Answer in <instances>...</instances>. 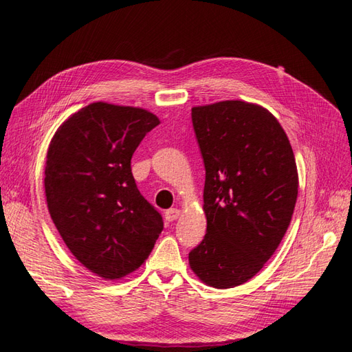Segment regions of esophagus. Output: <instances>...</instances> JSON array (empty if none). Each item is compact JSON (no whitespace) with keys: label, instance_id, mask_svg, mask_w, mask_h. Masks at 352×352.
I'll use <instances>...</instances> for the list:
<instances>
[{"label":"esophagus","instance_id":"esophagus-1","mask_svg":"<svg viewBox=\"0 0 352 352\" xmlns=\"http://www.w3.org/2000/svg\"><path fill=\"white\" fill-rule=\"evenodd\" d=\"M179 217V210L178 208H170V210H168L166 212H165V219L168 220V221H174V220H177Z\"/></svg>","mask_w":352,"mask_h":352}]
</instances>
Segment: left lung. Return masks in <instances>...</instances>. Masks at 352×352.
Instances as JSON below:
<instances>
[{"mask_svg":"<svg viewBox=\"0 0 352 352\" xmlns=\"http://www.w3.org/2000/svg\"><path fill=\"white\" fill-rule=\"evenodd\" d=\"M205 165L206 233L188 265L206 285L247 283L283 241L292 221L299 175L283 126L245 101L193 107Z\"/></svg>","mask_w":352,"mask_h":352,"instance_id":"8db88e82","label":"left lung"}]
</instances>
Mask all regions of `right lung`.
Segmentation results:
<instances>
[{
  "instance_id": "add662e5",
  "label": "right lung",
  "mask_w": 352,
  "mask_h": 352,
  "mask_svg": "<svg viewBox=\"0 0 352 352\" xmlns=\"http://www.w3.org/2000/svg\"><path fill=\"white\" fill-rule=\"evenodd\" d=\"M159 123L142 108L94 102L69 116L50 141V217L73 256L104 279L137 270L164 229L131 169L133 151Z\"/></svg>"
}]
</instances>
